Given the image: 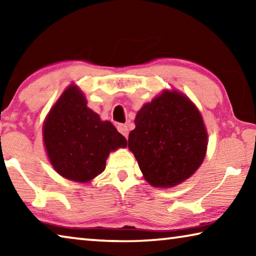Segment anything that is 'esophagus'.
Wrapping results in <instances>:
<instances>
[{"label":"esophagus","mask_w":256,"mask_h":256,"mask_svg":"<svg viewBox=\"0 0 256 256\" xmlns=\"http://www.w3.org/2000/svg\"><path fill=\"white\" fill-rule=\"evenodd\" d=\"M118 132L122 133L125 138H128V128L126 125H125V124H118Z\"/></svg>","instance_id":"obj_1"}]
</instances>
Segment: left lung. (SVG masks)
I'll return each instance as SVG.
<instances>
[{
    "mask_svg": "<svg viewBox=\"0 0 256 256\" xmlns=\"http://www.w3.org/2000/svg\"><path fill=\"white\" fill-rule=\"evenodd\" d=\"M128 148L154 188L183 183L206 157L208 133L196 106L178 92H164L136 114Z\"/></svg>",
    "mask_w": 256,
    "mask_h": 256,
    "instance_id": "8db88e82",
    "label": "left lung"
}]
</instances>
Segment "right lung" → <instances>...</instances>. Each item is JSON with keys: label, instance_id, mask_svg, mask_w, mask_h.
<instances>
[{"label": "right lung", "instance_id": "add662e5", "mask_svg": "<svg viewBox=\"0 0 256 256\" xmlns=\"http://www.w3.org/2000/svg\"><path fill=\"white\" fill-rule=\"evenodd\" d=\"M42 136L54 170L79 183L102 174L110 151L128 144L114 125L86 107V97L74 84L68 86L50 110Z\"/></svg>", "mask_w": 256, "mask_h": 256}]
</instances>
